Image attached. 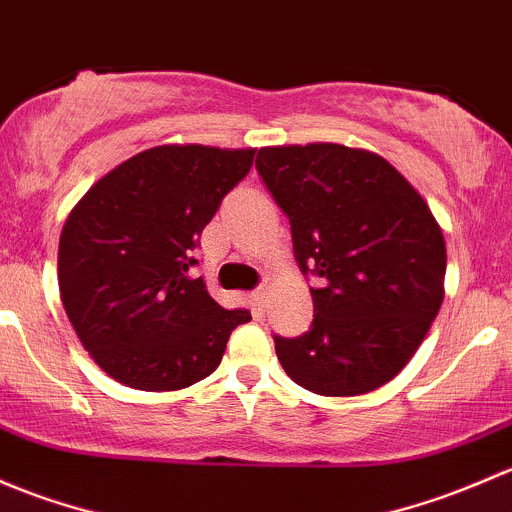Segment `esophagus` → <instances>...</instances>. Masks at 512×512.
Here are the masks:
<instances>
[{
	"instance_id": "1",
	"label": "esophagus",
	"mask_w": 512,
	"mask_h": 512,
	"mask_svg": "<svg viewBox=\"0 0 512 512\" xmlns=\"http://www.w3.org/2000/svg\"><path fill=\"white\" fill-rule=\"evenodd\" d=\"M268 293H271V281H263L261 286H258L256 291H254V300H258V303H263V300L268 298Z\"/></svg>"
}]
</instances>
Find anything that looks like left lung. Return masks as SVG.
Segmentation results:
<instances>
[{"mask_svg": "<svg viewBox=\"0 0 512 512\" xmlns=\"http://www.w3.org/2000/svg\"><path fill=\"white\" fill-rule=\"evenodd\" d=\"M256 170L291 221L313 323L273 335L295 384L355 397L404 370L444 300L446 244L421 194L387 160L333 142L261 147Z\"/></svg>", "mask_w": 512, "mask_h": 512, "instance_id": "1", "label": "left lung"}]
</instances>
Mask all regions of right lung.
<instances>
[{
    "label": "right lung",
    "instance_id": "right-lung-1",
    "mask_svg": "<svg viewBox=\"0 0 512 512\" xmlns=\"http://www.w3.org/2000/svg\"><path fill=\"white\" fill-rule=\"evenodd\" d=\"M256 150L150 147L98 179L66 219L59 288L78 340L103 372L145 392H175L219 367L249 310L207 293L194 249Z\"/></svg>",
    "mask_w": 512,
    "mask_h": 512
}]
</instances>
